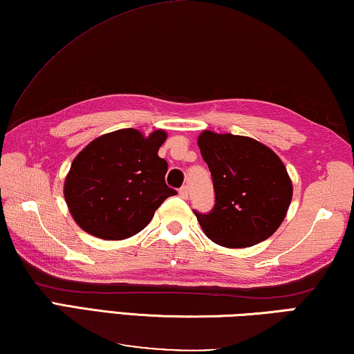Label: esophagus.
<instances>
[{"mask_svg":"<svg viewBox=\"0 0 354 354\" xmlns=\"http://www.w3.org/2000/svg\"><path fill=\"white\" fill-rule=\"evenodd\" d=\"M179 197L186 200L189 197V187L187 186H183L181 189H179Z\"/></svg>","mask_w":354,"mask_h":354,"instance_id":"1","label":"esophagus"}]
</instances>
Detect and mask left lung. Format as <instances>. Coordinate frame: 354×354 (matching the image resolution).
<instances>
[{
  "mask_svg": "<svg viewBox=\"0 0 354 354\" xmlns=\"http://www.w3.org/2000/svg\"><path fill=\"white\" fill-rule=\"evenodd\" d=\"M214 186L209 212L195 211L207 238L225 248L268 239L287 216L293 186L274 151L249 137L205 131L198 137Z\"/></svg>",
  "mask_w": 354,
  "mask_h": 354,
  "instance_id": "left-lung-1",
  "label": "left lung"
}]
</instances>
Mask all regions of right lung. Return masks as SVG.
Here are the masks:
<instances>
[{
	"mask_svg": "<svg viewBox=\"0 0 354 354\" xmlns=\"http://www.w3.org/2000/svg\"><path fill=\"white\" fill-rule=\"evenodd\" d=\"M167 133L148 138L121 129L93 140L71 165L64 183L74 221L100 239H126L148 225L176 190L165 184L168 164L157 156Z\"/></svg>",
	"mask_w": 354,
	"mask_h": 354,
	"instance_id": "1",
	"label": "right lung"
}]
</instances>
